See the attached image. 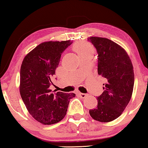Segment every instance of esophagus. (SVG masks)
Returning <instances> with one entry per match:
<instances>
[{"label":"esophagus","instance_id":"1","mask_svg":"<svg viewBox=\"0 0 148 148\" xmlns=\"http://www.w3.org/2000/svg\"><path fill=\"white\" fill-rule=\"evenodd\" d=\"M79 96L81 97L82 98H86V97L88 96V94H83V93H79Z\"/></svg>","mask_w":148,"mask_h":148}]
</instances>
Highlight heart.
<instances>
[{
  "label": "heart",
  "mask_w": 148,
  "mask_h": 148,
  "mask_svg": "<svg viewBox=\"0 0 148 148\" xmlns=\"http://www.w3.org/2000/svg\"><path fill=\"white\" fill-rule=\"evenodd\" d=\"M73 49L77 52L78 54L86 52H93L92 48L86 43H79L76 44L73 46Z\"/></svg>",
  "instance_id": "heart-1"
}]
</instances>
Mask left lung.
Listing matches in <instances>:
<instances>
[{
    "instance_id": "1",
    "label": "left lung",
    "mask_w": 148,
    "mask_h": 148,
    "mask_svg": "<svg viewBox=\"0 0 148 148\" xmlns=\"http://www.w3.org/2000/svg\"><path fill=\"white\" fill-rule=\"evenodd\" d=\"M98 52V73L106 81L104 91L97 97L98 106L90 116L102 123L118 118L129 104L134 86V73L128 54L119 44L104 38H88Z\"/></svg>"
}]
</instances>
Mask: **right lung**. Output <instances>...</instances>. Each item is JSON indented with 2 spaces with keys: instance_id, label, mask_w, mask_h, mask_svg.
Instances as JSON below:
<instances>
[{
  "instance_id": "right-lung-1",
  "label": "right lung",
  "mask_w": 148,
  "mask_h": 148,
  "mask_svg": "<svg viewBox=\"0 0 148 148\" xmlns=\"http://www.w3.org/2000/svg\"><path fill=\"white\" fill-rule=\"evenodd\" d=\"M73 42H42L23 58L20 69L19 91L29 114L43 125L57 123L65 116L73 93L51 94L52 79L64 50Z\"/></svg>"
}]
</instances>
